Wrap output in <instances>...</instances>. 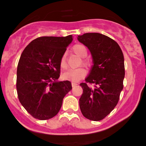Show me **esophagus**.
I'll list each match as a JSON object with an SVG mask.
<instances>
[{"mask_svg": "<svg viewBox=\"0 0 146 146\" xmlns=\"http://www.w3.org/2000/svg\"><path fill=\"white\" fill-rule=\"evenodd\" d=\"M78 85V84L76 83V82H72V86H73V87L76 86V85Z\"/></svg>", "mask_w": 146, "mask_h": 146, "instance_id": "obj_1", "label": "esophagus"}]
</instances>
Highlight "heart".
Listing matches in <instances>:
<instances>
[{"mask_svg":"<svg viewBox=\"0 0 146 146\" xmlns=\"http://www.w3.org/2000/svg\"><path fill=\"white\" fill-rule=\"evenodd\" d=\"M72 50H73V51L75 54H76L78 56L81 57V58H85L87 56V54H88V50H87L86 47L84 45L80 44H78L73 46ZM82 63H83L85 66H90V63L88 61H86V60H83ZM60 66H61V68L63 69H66V67H67L66 55L65 54H64L62 57H61V61H60ZM85 70L83 68H79L70 69V70L66 71V73L63 74V78H64L65 80H70V81L73 82H76L85 76Z\"/></svg>","mask_w":146,"mask_h":146,"instance_id":"obj_1","label":"heart"}]
</instances>
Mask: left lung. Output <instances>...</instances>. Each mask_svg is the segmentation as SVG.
Returning <instances> with one entry per match:
<instances>
[{
	"mask_svg": "<svg viewBox=\"0 0 146 146\" xmlns=\"http://www.w3.org/2000/svg\"><path fill=\"white\" fill-rule=\"evenodd\" d=\"M78 40L91 53L93 65L85 81L94 84V88L80 84L83 92L79 105L85 118L100 121L114 110L123 90V54L115 41L102 34L85 33L78 35Z\"/></svg>",
	"mask_w": 146,
	"mask_h": 146,
	"instance_id": "left-lung-1",
	"label": "left lung"
}]
</instances>
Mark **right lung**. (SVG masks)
I'll return each instance as SVG.
<instances>
[{"label": "right lung", "instance_id": "right-lung-1", "mask_svg": "<svg viewBox=\"0 0 146 146\" xmlns=\"http://www.w3.org/2000/svg\"><path fill=\"white\" fill-rule=\"evenodd\" d=\"M73 36H42L30 42L20 56L17 69L19 100L35 119L56 115L65 95L72 89L68 80L58 81L60 61Z\"/></svg>", "mask_w": 146, "mask_h": 146}]
</instances>
